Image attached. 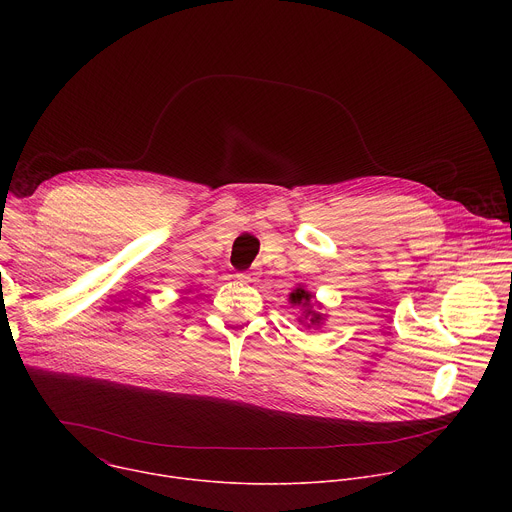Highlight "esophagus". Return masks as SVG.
<instances>
[{"instance_id":"34e87169","label":"esophagus","mask_w":512,"mask_h":512,"mask_svg":"<svg viewBox=\"0 0 512 512\" xmlns=\"http://www.w3.org/2000/svg\"><path fill=\"white\" fill-rule=\"evenodd\" d=\"M239 277H241L243 281L251 283V281H255V279H257V273H253V271H243V273H239Z\"/></svg>"}]
</instances>
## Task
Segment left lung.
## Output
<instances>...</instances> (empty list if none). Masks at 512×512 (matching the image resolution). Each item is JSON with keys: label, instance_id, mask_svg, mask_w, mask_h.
Wrapping results in <instances>:
<instances>
[{"label": "left lung", "instance_id": "1", "mask_svg": "<svg viewBox=\"0 0 512 512\" xmlns=\"http://www.w3.org/2000/svg\"><path fill=\"white\" fill-rule=\"evenodd\" d=\"M289 300H291V304L294 306H302L306 312V320L310 322V324H320V320H322V314H318V312H314L312 310V302H314V298H312V294H308L306 289H302V287H298L294 294L289 296Z\"/></svg>", "mask_w": 512, "mask_h": 512}]
</instances>
